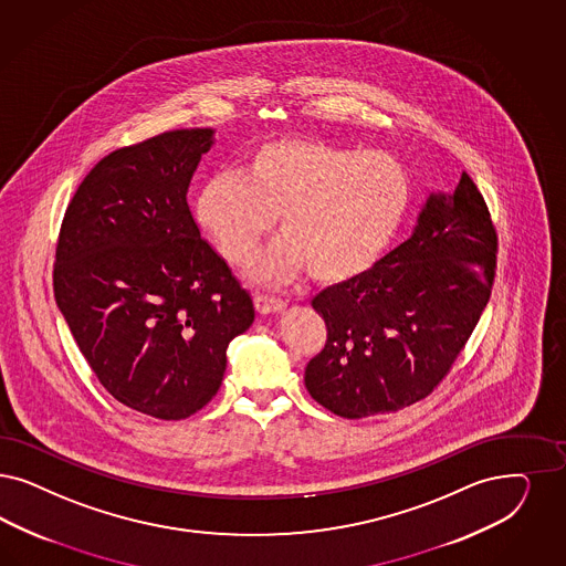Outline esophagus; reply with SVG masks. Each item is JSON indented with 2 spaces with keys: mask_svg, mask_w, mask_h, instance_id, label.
<instances>
[{
  "mask_svg": "<svg viewBox=\"0 0 566 566\" xmlns=\"http://www.w3.org/2000/svg\"><path fill=\"white\" fill-rule=\"evenodd\" d=\"M254 307L261 315H270V313L282 312L286 310V303L275 298V296H268V294H256L254 296Z\"/></svg>",
  "mask_w": 566,
  "mask_h": 566,
  "instance_id": "esophagus-1",
  "label": "esophagus"
}]
</instances>
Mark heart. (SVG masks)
Segmentation results:
<instances>
[{
    "label": "heart",
    "mask_w": 566,
    "mask_h": 566,
    "mask_svg": "<svg viewBox=\"0 0 566 566\" xmlns=\"http://www.w3.org/2000/svg\"><path fill=\"white\" fill-rule=\"evenodd\" d=\"M410 205V177L392 156L310 136L254 144L242 176L219 171L196 196V219L221 254L244 265L277 214L282 242L253 265L265 284L307 270L322 284L370 272Z\"/></svg>",
    "instance_id": "b5f03b06"
}]
</instances>
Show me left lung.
Wrapping results in <instances>:
<instances>
[{
  "instance_id": "obj_1",
  "label": "left lung",
  "mask_w": 566,
  "mask_h": 566,
  "mask_svg": "<svg viewBox=\"0 0 566 566\" xmlns=\"http://www.w3.org/2000/svg\"><path fill=\"white\" fill-rule=\"evenodd\" d=\"M495 251L488 205L467 174L453 192H430L403 244L313 298L328 326L305 368L313 399L343 418L424 399L488 307Z\"/></svg>"
}]
</instances>
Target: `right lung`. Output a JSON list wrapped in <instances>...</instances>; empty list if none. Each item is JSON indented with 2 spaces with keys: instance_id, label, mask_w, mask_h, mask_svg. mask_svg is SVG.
<instances>
[{
  "instance_id": "obj_1",
  "label": "right lung",
  "mask_w": 566,
  "mask_h": 566,
  "mask_svg": "<svg viewBox=\"0 0 566 566\" xmlns=\"http://www.w3.org/2000/svg\"><path fill=\"white\" fill-rule=\"evenodd\" d=\"M214 129H176L104 156L60 230L54 296L102 387L132 410L181 420L221 387L251 294L202 240L188 205Z\"/></svg>"
}]
</instances>
